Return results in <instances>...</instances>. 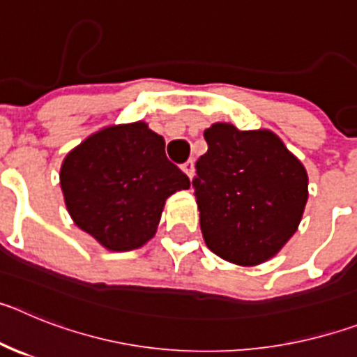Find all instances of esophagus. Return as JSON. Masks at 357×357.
<instances>
[{
	"instance_id": "esophagus-1",
	"label": "esophagus",
	"mask_w": 357,
	"mask_h": 357,
	"mask_svg": "<svg viewBox=\"0 0 357 357\" xmlns=\"http://www.w3.org/2000/svg\"><path fill=\"white\" fill-rule=\"evenodd\" d=\"M182 169H184V173L189 176V178H193V175H195V162H193V160H185V162L182 164Z\"/></svg>"
}]
</instances>
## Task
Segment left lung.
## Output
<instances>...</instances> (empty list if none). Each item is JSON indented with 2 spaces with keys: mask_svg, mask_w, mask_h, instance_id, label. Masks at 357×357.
<instances>
[{
  "mask_svg": "<svg viewBox=\"0 0 357 357\" xmlns=\"http://www.w3.org/2000/svg\"><path fill=\"white\" fill-rule=\"evenodd\" d=\"M195 198L206 245L230 263L270 259L296 232L307 202V173L275 134L216 123L204 132Z\"/></svg>",
  "mask_w": 357,
  "mask_h": 357,
  "instance_id": "8db88e82",
  "label": "left lung"
}]
</instances>
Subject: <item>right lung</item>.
<instances>
[{"instance_id":"add662e5","label":"right lung","mask_w":357,"mask_h":357,"mask_svg":"<svg viewBox=\"0 0 357 357\" xmlns=\"http://www.w3.org/2000/svg\"><path fill=\"white\" fill-rule=\"evenodd\" d=\"M61 185L73 222L105 248L125 252L153 238L164 202L189 188L144 123L96 132L68 153Z\"/></svg>"}]
</instances>
